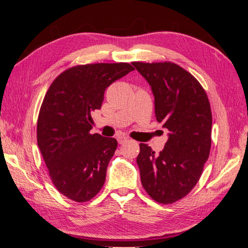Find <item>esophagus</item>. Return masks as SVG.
Returning a JSON list of instances; mask_svg holds the SVG:
<instances>
[{"instance_id":"1","label":"esophagus","mask_w":248,"mask_h":248,"mask_svg":"<svg viewBox=\"0 0 248 248\" xmlns=\"http://www.w3.org/2000/svg\"><path fill=\"white\" fill-rule=\"evenodd\" d=\"M117 140H118V142L120 145H123V144H125V142L128 141V138H126L124 136H119L117 138Z\"/></svg>"}]
</instances>
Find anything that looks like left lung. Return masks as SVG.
Instances as JSON below:
<instances>
[{
	"label": "left lung",
	"instance_id": "1",
	"mask_svg": "<svg viewBox=\"0 0 248 248\" xmlns=\"http://www.w3.org/2000/svg\"><path fill=\"white\" fill-rule=\"evenodd\" d=\"M132 65L151 87L155 117L170 133L156 154L140 144L137 158L142 187L154 201L171 204L184 198L198 183L211 149L212 115L205 90L177 64Z\"/></svg>",
	"mask_w": 248,
	"mask_h": 248
}]
</instances>
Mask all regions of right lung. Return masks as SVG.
<instances>
[{
    "label": "right lung",
    "instance_id": "add662e5",
    "mask_svg": "<svg viewBox=\"0 0 248 248\" xmlns=\"http://www.w3.org/2000/svg\"><path fill=\"white\" fill-rule=\"evenodd\" d=\"M134 70L128 63L72 67L52 81L37 122V141L51 181L68 199H93L106 181L117 140L91 134V114L101 108L106 89Z\"/></svg>",
    "mask_w": 248,
    "mask_h": 248
}]
</instances>
